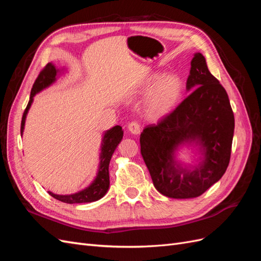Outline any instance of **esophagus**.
<instances>
[{"label":"esophagus","mask_w":261,"mask_h":261,"mask_svg":"<svg viewBox=\"0 0 261 261\" xmlns=\"http://www.w3.org/2000/svg\"><path fill=\"white\" fill-rule=\"evenodd\" d=\"M128 130L134 135H138L141 132V125L138 122H132L128 124Z\"/></svg>","instance_id":"1"}]
</instances>
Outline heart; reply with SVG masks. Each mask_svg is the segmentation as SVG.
Here are the masks:
<instances>
[{"instance_id":"heart-1","label":"heart","mask_w":261,"mask_h":261,"mask_svg":"<svg viewBox=\"0 0 261 261\" xmlns=\"http://www.w3.org/2000/svg\"><path fill=\"white\" fill-rule=\"evenodd\" d=\"M143 93L149 92L146 101V116L159 121L174 111L184 92V82L177 74L155 72L150 74L143 85Z\"/></svg>"}]
</instances>
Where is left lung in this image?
<instances>
[{"label": "left lung", "instance_id": "8db88e82", "mask_svg": "<svg viewBox=\"0 0 261 261\" xmlns=\"http://www.w3.org/2000/svg\"><path fill=\"white\" fill-rule=\"evenodd\" d=\"M187 78L189 96L140 135V152L156 191L169 198L202 195L223 176L231 158L234 114L223 86L195 53ZM180 145H198L201 161L187 167L176 160Z\"/></svg>", "mask_w": 261, "mask_h": 261}]
</instances>
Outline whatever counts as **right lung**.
<instances>
[{"mask_svg": "<svg viewBox=\"0 0 261 261\" xmlns=\"http://www.w3.org/2000/svg\"><path fill=\"white\" fill-rule=\"evenodd\" d=\"M63 72V69H59L55 67L52 63H48L45 67L41 70L40 74L37 77V80L33 86V89L30 92V99L27 105V108L25 112L22 114L21 118V125H20V134L22 136L23 128H25V122L26 117L28 114L29 109L33 105L34 97L37 93L42 91L43 89L48 88L53 83H55L59 74ZM123 138V129L121 126H114L111 129L107 130L103 134V137L101 140V152L99 156V169L97 176L91 181L89 186L82 189V191L77 192L75 194L70 195H58L52 192H49V194L53 197V198L58 199L62 202L66 203H85V202H92L101 199L103 197L110 186V177H109V164L110 160H111L112 154L114 150L121 143Z\"/></svg>", "mask_w": 261, "mask_h": 261, "instance_id": "add662e5", "label": "right lung"}]
</instances>
